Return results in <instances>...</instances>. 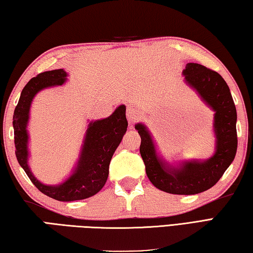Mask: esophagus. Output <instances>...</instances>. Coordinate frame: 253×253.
Segmentation results:
<instances>
[{"instance_id":"esophagus-1","label":"esophagus","mask_w":253,"mask_h":253,"mask_svg":"<svg viewBox=\"0 0 253 253\" xmlns=\"http://www.w3.org/2000/svg\"><path fill=\"white\" fill-rule=\"evenodd\" d=\"M127 119H128V123L129 124H134L137 121H138L139 117H140V113L137 111L136 108H134L131 106V105H127Z\"/></svg>"}]
</instances>
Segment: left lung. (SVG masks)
Instances as JSON below:
<instances>
[{"instance_id": "left-lung-1", "label": "left lung", "mask_w": 253, "mask_h": 253, "mask_svg": "<svg viewBox=\"0 0 253 253\" xmlns=\"http://www.w3.org/2000/svg\"><path fill=\"white\" fill-rule=\"evenodd\" d=\"M185 81L214 112L215 151L199 162H183L170 166L159 157L153 137L142 124L135 128L140 135V155L147 177L158 189L173 195H196L210 189L222 177L237 153V111L227 83L217 72L196 63H188L182 72Z\"/></svg>"}]
</instances>
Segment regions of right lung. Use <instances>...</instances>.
I'll use <instances>...</instances> for the list:
<instances>
[{"instance_id": "1", "label": "right lung", "mask_w": 253, "mask_h": 253, "mask_svg": "<svg viewBox=\"0 0 253 253\" xmlns=\"http://www.w3.org/2000/svg\"><path fill=\"white\" fill-rule=\"evenodd\" d=\"M67 73L54 70L41 73L25 85L13 115L15 155L18 164L24 169L38 189L50 198L59 201H74L89 198L102 189L107 180L109 164L115 150L121 144L127 130L126 107L116 108L111 116L90 122L84 137L81 155L74 171L59 185H44L34 177L29 167V134L27 123L30 108L35 95L45 88L61 86L67 81Z\"/></svg>"}]
</instances>
